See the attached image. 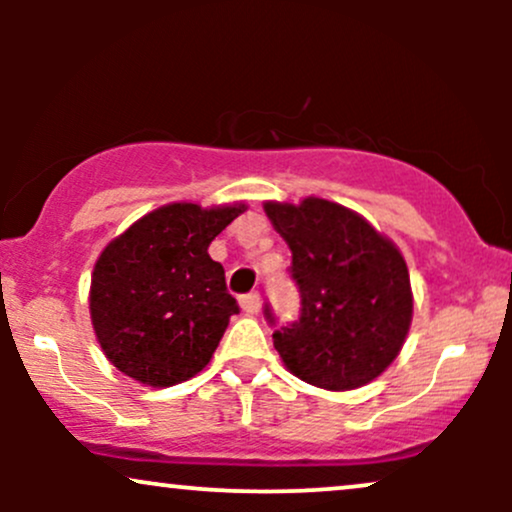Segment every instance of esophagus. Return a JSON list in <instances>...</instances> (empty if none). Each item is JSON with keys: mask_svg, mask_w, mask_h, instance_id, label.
<instances>
[{"mask_svg": "<svg viewBox=\"0 0 512 512\" xmlns=\"http://www.w3.org/2000/svg\"><path fill=\"white\" fill-rule=\"evenodd\" d=\"M240 308H243L248 315H257V313H260V308H262L260 293L252 291V293H248V296L240 298Z\"/></svg>", "mask_w": 512, "mask_h": 512, "instance_id": "34e87169", "label": "esophagus"}]
</instances>
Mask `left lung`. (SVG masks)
<instances>
[{"label": "left lung", "instance_id": "obj_1", "mask_svg": "<svg viewBox=\"0 0 512 512\" xmlns=\"http://www.w3.org/2000/svg\"><path fill=\"white\" fill-rule=\"evenodd\" d=\"M264 214L291 248L301 289V320L274 332L286 370L332 392L373 383L402 351L414 315L402 252L330 199L264 202Z\"/></svg>", "mask_w": 512, "mask_h": 512}]
</instances>
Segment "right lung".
I'll list each match as a JSON object with an SVG mask.
<instances>
[{"mask_svg": "<svg viewBox=\"0 0 512 512\" xmlns=\"http://www.w3.org/2000/svg\"><path fill=\"white\" fill-rule=\"evenodd\" d=\"M245 202L163 204L110 240L91 274L88 310L105 358L149 387L195 378L214 356L236 298L209 245Z\"/></svg>", "mask_w": 512, "mask_h": 512, "instance_id": "right-lung-1", "label": "right lung"}]
</instances>
